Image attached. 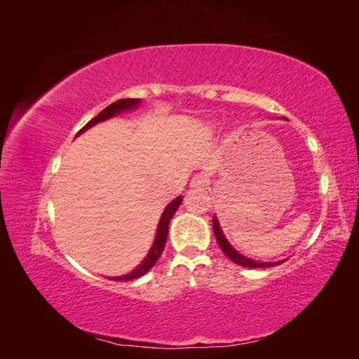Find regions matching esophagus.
<instances>
[{
  "label": "esophagus",
  "instance_id": "1",
  "mask_svg": "<svg viewBox=\"0 0 359 359\" xmlns=\"http://www.w3.org/2000/svg\"><path fill=\"white\" fill-rule=\"evenodd\" d=\"M208 186H210V178L203 175V173H198V175H194L190 182V187L194 190H203Z\"/></svg>",
  "mask_w": 359,
  "mask_h": 359
}]
</instances>
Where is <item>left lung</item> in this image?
I'll return each instance as SVG.
<instances>
[{
    "instance_id": "obj_1",
    "label": "left lung",
    "mask_w": 359,
    "mask_h": 359,
    "mask_svg": "<svg viewBox=\"0 0 359 359\" xmlns=\"http://www.w3.org/2000/svg\"><path fill=\"white\" fill-rule=\"evenodd\" d=\"M212 229H214V235H215V240L217 243H219L220 248L223 250V253L229 257L232 262L241 265V266H247V268H269V266H276V265H280L281 262H285V260H280V262H257V260H253V259H248L245 256H243L241 253H238L236 250L227 243L226 236L222 231V227L219 224V220H217V217L214 215L212 219Z\"/></svg>"
}]
</instances>
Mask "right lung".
I'll use <instances>...</instances> for the list:
<instances>
[{"instance_id":"1","label":"right lung","mask_w":359,"mask_h":359,"mask_svg":"<svg viewBox=\"0 0 359 359\" xmlns=\"http://www.w3.org/2000/svg\"><path fill=\"white\" fill-rule=\"evenodd\" d=\"M140 103V99H121V100H116L115 103L109 104L107 107H104V109L94 116L90 123H86L76 136H79L81 133H83L85 130H88L90 127L95 126L97 123H102L104 121V119H109L118 114H121L123 111H130V109H135V107H137V104ZM182 202V196H178L177 199H173L168 206L166 210L163 211L161 217H160V222H158V229H157V235H156V240H154V244L153 247H151L149 253L147 255V257L142 260V264H140L136 269H133L132 273L127 274V276H121V277H112L111 280H118V281H128V280H135V278H139L140 276L147 274L148 271L153 268L156 265V262L158 260L160 255L163 253V248H165L166 245V240H168V231H169V222L173 217V214H175V211L178 210V206L181 205Z\"/></svg>"}]
</instances>
